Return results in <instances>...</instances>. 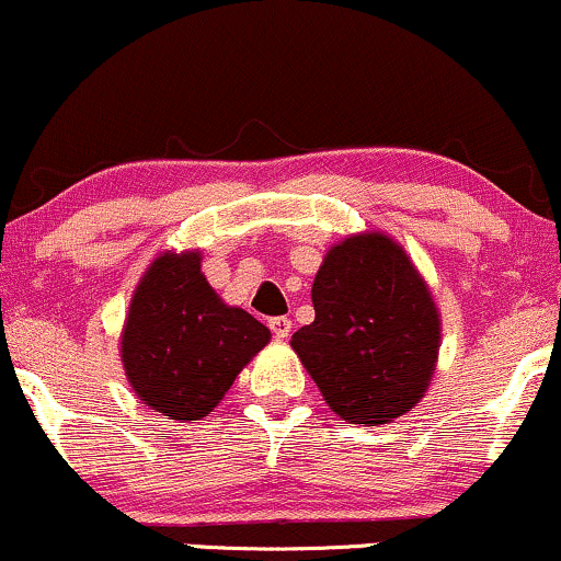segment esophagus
Segmentation results:
<instances>
[{
  "instance_id": "esophagus-1",
  "label": "esophagus",
  "mask_w": 561,
  "mask_h": 561,
  "mask_svg": "<svg viewBox=\"0 0 561 561\" xmlns=\"http://www.w3.org/2000/svg\"><path fill=\"white\" fill-rule=\"evenodd\" d=\"M270 330H273V335L278 337V341H286L288 335H291V320L288 317H273V320L267 322Z\"/></svg>"
}]
</instances>
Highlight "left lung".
Segmentation results:
<instances>
[{
    "label": "left lung",
    "instance_id": "1",
    "mask_svg": "<svg viewBox=\"0 0 561 561\" xmlns=\"http://www.w3.org/2000/svg\"><path fill=\"white\" fill-rule=\"evenodd\" d=\"M314 322L291 348L324 403L348 424H390L424 398L437 369L442 317L400 241L351 233L328 249L312 283Z\"/></svg>",
    "mask_w": 561,
    "mask_h": 561
}]
</instances>
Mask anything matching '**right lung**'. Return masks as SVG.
Here are the masks:
<instances>
[{"label":"right lung","instance_id":"right-lung-1","mask_svg":"<svg viewBox=\"0 0 561 561\" xmlns=\"http://www.w3.org/2000/svg\"><path fill=\"white\" fill-rule=\"evenodd\" d=\"M270 330L216 294L199 249H165L135 286L119 337L129 387L145 405L182 424L207 416Z\"/></svg>","mask_w":561,"mask_h":561}]
</instances>
